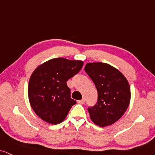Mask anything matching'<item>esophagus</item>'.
Segmentation results:
<instances>
[{
  "mask_svg": "<svg viewBox=\"0 0 155 155\" xmlns=\"http://www.w3.org/2000/svg\"><path fill=\"white\" fill-rule=\"evenodd\" d=\"M78 103L79 104H85V99H82V100H80V101H78Z\"/></svg>",
  "mask_w": 155,
  "mask_h": 155,
  "instance_id": "obj_1",
  "label": "esophagus"
}]
</instances>
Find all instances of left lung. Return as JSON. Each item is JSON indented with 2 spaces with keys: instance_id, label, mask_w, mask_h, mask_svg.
I'll use <instances>...</instances> for the list:
<instances>
[{
  "instance_id": "obj_1",
  "label": "left lung",
  "mask_w": 155,
  "mask_h": 155,
  "mask_svg": "<svg viewBox=\"0 0 155 155\" xmlns=\"http://www.w3.org/2000/svg\"><path fill=\"white\" fill-rule=\"evenodd\" d=\"M85 71L98 91V102L88 108L91 119L101 127L111 125L121 118L129 107L131 90L119 70L107 63L89 62Z\"/></svg>"
}]
</instances>
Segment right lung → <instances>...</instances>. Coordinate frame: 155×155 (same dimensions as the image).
<instances>
[{
    "mask_svg": "<svg viewBox=\"0 0 155 155\" xmlns=\"http://www.w3.org/2000/svg\"><path fill=\"white\" fill-rule=\"evenodd\" d=\"M81 60L54 58L40 64L32 72L28 86L30 105L40 118L51 124L65 119L76 101L70 98L67 81L83 68Z\"/></svg>",
    "mask_w": 155,
    "mask_h": 155,
    "instance_id": "right-lung-1",
    "label": "right lung"
}]
</instances>
